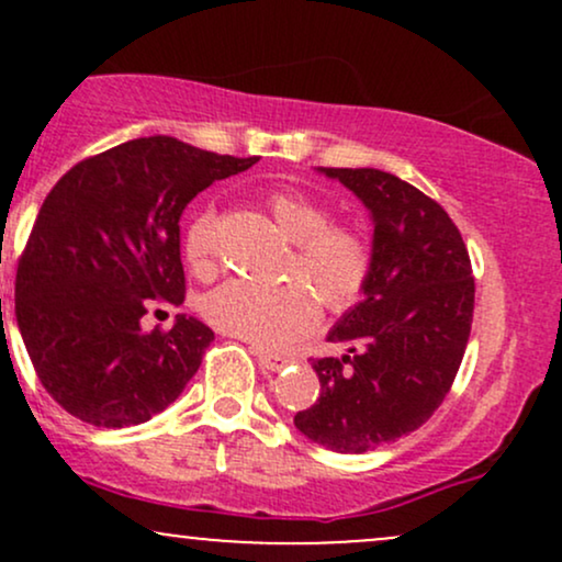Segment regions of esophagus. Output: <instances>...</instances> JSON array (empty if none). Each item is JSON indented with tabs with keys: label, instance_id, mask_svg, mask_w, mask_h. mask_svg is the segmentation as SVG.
<instances>
[{
	"label": "esophagus",
	"instance_id": "1",
	"mask_svg": "<svg viewBox=\"0 0 562 562\" xmlns=\"http://www.w3.org/2000/svg\"><path fill=\"white\" fill-rule=\"evenodd\" d=\"M254 353H256V359H259V364L263 367V370H269V372L282 370V367L288 364V357H282V353H269V351H263V348H254Z\"/></svg>",
	"mask_w": 562,
	"mask_h": 562
}]
</instances>
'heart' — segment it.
I'll list each match as a JSON object with an SVG mask.
<instances>
[{
  "mask_svg": "<svg viewBox=\"0 0 562 562\" xmlns=\"http://www.w3.org/2000/svg\"><path fill=\"white\" fill-rule=\"evenodd\" d=\"M263 205L288 240L295 243L288 272L299 280L272 288L227 280L205 295L203 314L216 330L245 344L285 348L317 327V294L333 314L348 312L362 301L372 274V250L362 232L333 224L330 211L303 192L274 190ZM182 256L195 274L214 272L218 263L214 211L203 209L187 222Z\"/></svg>",
  "mask_w": 562,
  "mask_h": 562,
  "instance_id": "b5f03b06",
  "label": "heart"
}]
</instances>
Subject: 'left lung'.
I'll return each mask as SVG.
<instances>
[{
	"label": "left lung",
	"instance_id": "left-lung-1",
	"mask_svg": "<svg viewBox=\"0 0 562 562\" xmlns=\"http://www.w3.org/2000/svg\"><path fill=\"white\" fill-rule=\"evenodd\" d=\"M319 171L370 211L372 274L327 335L348 353L312 359L319 396L293 423L314 443L362 454L441 406L465 357L475 282L460 229L436 200L380 169Z\"/></svg>",
	"mask_w": 562,
	"mask_h": 562
}]
</instances>
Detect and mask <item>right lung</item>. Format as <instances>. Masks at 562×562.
I'll return each instance as SVG.
<instances>
[{
    "instance_id": "1",
    "label": "right lung",
    "mask_w": 562,
    "mask_h": 562,
    "mask_svg": "<svg viewBox=\"0 0 562 562\" xmlns=\"http://www.w3.org/2000/svg\"><path fill=\"white\" fill-rule=\"evenodd\" d=\"M259 158L139 137L76 164L49 190L18 261L15 317L38 380L97 428L164 412L195 375L214 330L179 314L142 330L153 301H184L179 218L192 198Z\"/></svg>"
}]
</instances>
